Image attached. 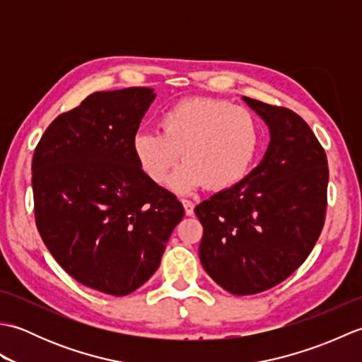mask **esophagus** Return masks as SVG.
<instances>
[{
    "label": "esophagus",
    "instance_id": "1",
    "mask_svg": "<svg viewBox=\"0 0 362 362\" xmlns=\"http://www.w3.org/2000/svg\"><path fill=\"white\" fill-rule=\"evenodd\" d=\"M182 204H183V209H185L187 216H191V214L194 213V204L191 202V201H188V199H183Z\"/></svg>",
    "mask_w": 362,
    "mask_h": 362
}]
</instances>
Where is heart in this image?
<instances>
[{
    "label": "heart",
    "instance_id": "1",
    "mask_svg": "<svg viewBox=\"0 0 362 362\" xmlns=\"http://www.w3.org/2000/svg\"><path fill=\"white\" fill-rule=\"evenodd\" d=\"M161 132L141 130L134 136V153L153 182L169 180L175 193L187 194L205 185L211 191L235 187L247 175L257 157L261 129L249 109L224 99L188 98L160 118Z\"/></svg>",
    "mask_w": 362,
    "mask_h": 362
}]
</instances>
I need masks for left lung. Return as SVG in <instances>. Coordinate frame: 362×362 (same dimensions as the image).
Returning a JSON list of instances; mask_svg holds the SVG:
<instances>
[{
	"label": "left lung",
	"mask_w": 362,
	"mask_h": 362,
	"mask_svg": "<svg viewBox=\"0 0 362 362\" xmlns=\"http://www.w3.org/2000/svg\"><path fill=\"white\" fill-rule=\"evenodd\" d=\"M271 130L259 165L199 204V257L233 296H252L286 280L317 243L327 211V153L311 127L286 107L243 98Z\"/></svg>",
	"instance_id": "left-lung-1"
}]
</instances>
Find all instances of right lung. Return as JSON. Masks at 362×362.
<instances>
[{"mask_svg": "<svg viewBox=\"0 0 362 362\" xmlns=\"http://www.w3.org/2000/svg\"><path fill=\"white\" fill-rule=\"evenodd\" d=\"M152 88L96 91L54 119L33 158L35 224L83 286L127 296L160 266L183 205L146 174L132 141Z\"/></svg>", "mask_w": 362, "mask_h": 362, "instance_id": "obj_1", "label": "right lung"}]
</instances>
